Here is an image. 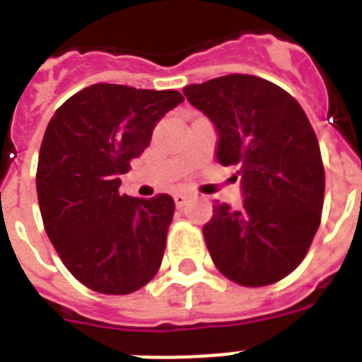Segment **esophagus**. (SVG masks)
Listing matches in <instances>:
<instances>
[{"label":"esophagus","mask_w":362,"mask_h":362,"mask_svg":"<svg viewBox=\"0 0 362 362\" xmlns=\"http://www.w3.org/2000/svg\"><path fill=\"white\" fill-rule=\"evenodd\" d=\"M173 199H175L176 208H182V206H184V204H186V202H187V199H189V195H186V193H175V197H173Z\"/></svg>","instance_id":"1"}]
</instances>
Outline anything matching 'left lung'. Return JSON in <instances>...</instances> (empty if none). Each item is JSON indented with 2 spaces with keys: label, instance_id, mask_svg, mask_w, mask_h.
<instances>
[{
  "label": "left lung",
  "instance_id": "8db88e82",
  "mask_svg": "<svg viewBox=\"0 0 362 362\" xmlns=\"http://www.w3.org/2000/svg\"><path fill=\"white\" fill-rule=\"evenodd\" d=\"M216 126V158L238 165L243 206L214 204L202 227L216 267L242 286H266L301 264L320 227L325 173L307 115L279 85L230 74L184 87Z\"/></svg>",
  "mask_w": 362,
  "mask_h": 362
}]
</instances>
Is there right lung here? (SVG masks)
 <instances>
[{
	"label": "right lung",
	"instance_id": "right-lung-1",
	"mask_svg": "<svg viewBox=\"0 0 362 362\" xmlns=\"http://www.w3.org/2000/svg\"><path fill=\"white\" fill-rule=\"evenodd\" d=\"M180 102L178 90L96 83L48 122L37 167L44 228L66 269L95 292L132 293L160 269L175 201L122 195L119 176Z\"/></svg>",
	"mask_w": 362,
	"mask_h": 362
}]
</instances>
